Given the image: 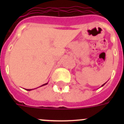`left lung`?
<instances>
[{
  "label": "left lung",
  "instance_id": "8db88e82",
  "mask_svg": "<svg viewBox=\"0 0 124 124\" xmlns=\"http://www.w3.org/2000/svg\"><path fill=\"white\" fill-rule=\"evenodd\" d=\"M104 86V84H103V85H102V86Z\"/></svg>",
  "mask_w": 124,
  "mask_h": 124
}]
</instances>
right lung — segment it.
<instances>
[{"instance_id": "add662e5", "label": "right lung", "mask_w": 124, "mask_h": 124, "mask_svg": "<svg viewBox=\"0 0 124 124\" xmlns=\"http://www.w3.org/2000/svg\"><path fill=\"white\" fill-rule=\"evenodd\" d=\"M48 84V83H46V84H43V85H42V86H44V85H46V84ZM26 90H27V91H30V90H31V89H26Z\"/></svg>"}]
</instances>
